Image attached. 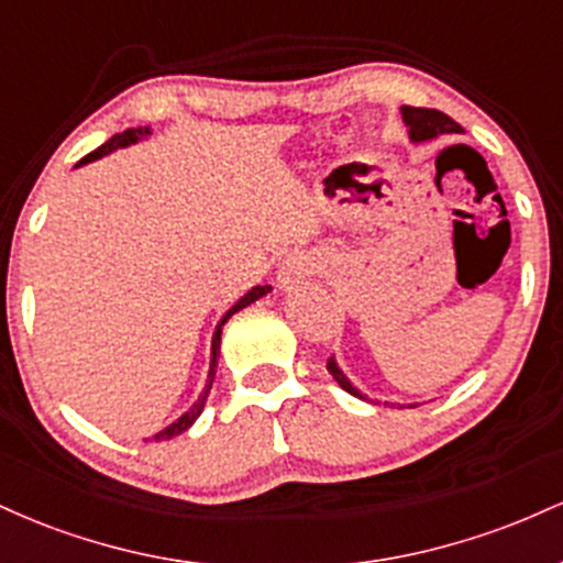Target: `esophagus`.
<instances>
[{"label":"esophagus","mask_w":563,"mask_h":563,"mask_svg":"<svg viewBox=\"0 0 563 563\" xmlns=\"http://www.w3.org/2000/svg\"><path fill=\"white\" fill-rule=\"evenodd\" d=\"M314 275V260L309 254H301V251H294V254L286 256V262L277 269V286L280 288H299L307 277Z\"/></svg>","instance_id":"esophagus-1"}]
</instances>
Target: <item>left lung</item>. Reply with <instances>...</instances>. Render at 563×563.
I'll return each mask as SVG.
<instances>
[{"instance_id": "8db88e82", "label": "left lung", "mask_w": 563, "mask_h": 563, "mask_svg": "<svg viewBox=\"0 0 563 563\" xmlns=\"http://www.w3.org/2000/svg\"><path fill=\"white\" fill-rule=\"evenodd\" d=\"M402 121L407 126V134H410L412 142H426V140H434V137H442V134H461L463 126L457 124V121H452L448 113L442 111H434V108H412V106H402ZM328 373L339 380V386L344 391L352 394V397H360L365 399L360 389H354L352 380L344 376V371H341L339 363L331 357L328 360ZM384 405H391L394 402H384ZM405 407V405H402ZM407 407H416V405H407Z\"/></svg>"}]
</instances>
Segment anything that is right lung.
Returning a JSON list of instances; mask_svg holds the SVG:
<instances>
[{
    "label": "right lung",
    "mask_w": 563,
    "mask_h": 563,
    "mask_svg": "<svg viewBox=\"0 0 563 563\" xmlns=\"http://www.w3.org/2000/svg\"><path fill=\"white\" fill-rule=\"evenodd\" d=\"M147 134H153V132H151V126L126 129V132H121V134H113V137L108 140L106 145H100V147H97V151L89 153V156H84V158H81L79 164H76V166H81V164H89V161H97V158L108 156V153L119 151V147H129V145H134V142H137V140H145ZM269 290H273V286H256V288H251L249 294H245L241 301H235V303H232V307L228 309V314H224V318L219 320V325H217V331H214V339H211V367H209V380H206V389L200 391L198 402L192 405L190 410H187V412H183V416H179L177 421H174L172 426H166L164 431H158V434H153L151 439H156V442H164V439H172V437L183 434V431H187V429H190L192 423H196V418L200 416V410H203V405H206V397H209V391H211V384H214V376H217V357H219V344H222V325H224V322H228V320L232 318V314H235V312H241L243 307H249V303H254L256 299H262V296H267Z\"/></svg>",
    "instance_id": "add662e5"
}]
</instances>
